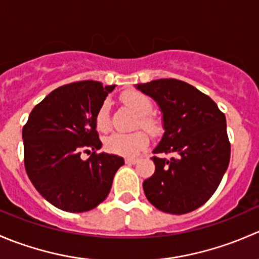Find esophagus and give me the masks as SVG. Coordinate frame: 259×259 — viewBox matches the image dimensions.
Instances as JSON below:
<instances>
[{"label":"esophagus","instance_id":"obj_1","mask_svg":"<svg viewBox=\"0 0 259 259\" xmlns=\"http://www.w3.org/2000/svg\"><path fill=\"white\" fill-rule=\"evenodd\" d=\"M139 161V159L137 158H126L125 159V163L126 164H137Z\"/></svg>","mask_w":259,"mask_h":259}]
</instances>
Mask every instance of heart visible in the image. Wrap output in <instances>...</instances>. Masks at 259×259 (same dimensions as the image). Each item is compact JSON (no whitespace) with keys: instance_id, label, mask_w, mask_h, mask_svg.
Returning <instances> with one entry per match:
<instances>
[{"instance_id":"b5f03b06","label":"heart","mask_w":259,"mask_h":259,"mask_svg":"<svg viewBox=\"0 0 259 259\" xmlns=\"http://www.w3.org/2000/svg\"><path fill=\"white\" fill-rule=\"evenodd\" d=\"M121 101L126 106H129L135 114L139 116L138 124L150 133L151 135H156L160 132V124L156 119L150 116L153 111V103L144 94L135 90L125 91L121 95ZM96 127L101 132H105L110 126V117H109V103H103L96 113ZM148 135L144 132H135L132 134L124 133H114L105 139V149L109 153L116 155L132 156L138 155L143 149L148 145Z\"/></svg>"}]
</instances>
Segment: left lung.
<instances>
[{"label": "left lung", "instance_id": "1", "mask_svg": "<svg viewBox=\"0 0 259 259\" xmlns=\"http://www.w3.org/2000/svg\"><path fill=\"white\" fill-rule=\"evenodd\" d=\"M135 88L150 96L163 114L164 134L153 156L155 171L144 180L145 197L164 213L185 214L202 207L223 178L231 158L226 116L208 95L177 79Z\"/></svg>", "mask_w": 259, "mask_h": 259}]
</instances>
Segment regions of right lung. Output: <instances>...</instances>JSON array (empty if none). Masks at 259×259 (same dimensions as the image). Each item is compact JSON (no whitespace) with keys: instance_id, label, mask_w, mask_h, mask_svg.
I'll list each match as a JSON object with an SVG mask.
<instances>
[{"instance_id":"right-lung-1","label":"right lung","mask_w":259,"mask_h":259,"mask_svg":"<svg viewBox=\"0 0 259 259\" xmlns=\"http://www.w3.org/2000/svg\"><path fill=\"white\" fill-rule=\"evenodd\" d=\"M115 85L93 80L60 86L28 115L22 129L25 168L37 192L59 209L81 213L98 207L111 189L121 156L96 150V113ZM82 147L94 150L86 161ZM88 151V150H86Z\"/></svg>"}]
</instances>
